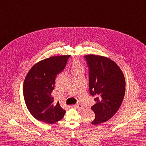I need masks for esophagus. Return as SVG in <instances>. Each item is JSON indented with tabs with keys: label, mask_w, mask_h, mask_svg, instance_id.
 Here are the masks:
<instances>
[{
	"label": "esophagus",
	"mask_w": 146,
	"mask_h": 146,
	"mask_svg": "<svg viewBox=\"0 0 146 146\" xmlns=\"http://www.w3.org/2000/svg\"><path fill=\"white\" fill-rule=\"evenodd\" d=\"M73 107H75L76 108H77V109H78V110H81V109H82V108H83L82 105L80 104H77L76 105H74Z\"/></svg>",
	"instance_id": "1"
}]
</instances>
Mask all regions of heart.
<instances>
[{
	"label": "heart",
	"mask_w": 146,
	"mask_h": 146,
	"mask_svg": "<svg viewBox=\"0 0 146 146\" xmlns=\"http://www.w3.org/2000/svg\"><path fill=\"white\" fill-rule=\"evenodd\" d=\"M71 70L72 73L73 72H78V71H85V68L83 64L78 60H74L71 65Z\"/></svg>",
	"instance_id": "obj_1"
}]
</instances>
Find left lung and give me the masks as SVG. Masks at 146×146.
<instances>
[{
  "mask_svg": "<svg viewBox=\"0 0 146 146\" xmlns=\"http://www.w3.org/2000/svg\"><path fill=\"white\" fill-rule=\"evenodd\" d=\"M85 58L89 67L90 94L96 97L91 108L95 114L92 123L98 125L109 120L120 108L125 92V77L110 58L95 54Z\"/></svg>",
  "mask_w": 146,
  "mask_h": 146,
  "instance_id": "8db88e82",
  "label": "left lung"
}]
</instances>
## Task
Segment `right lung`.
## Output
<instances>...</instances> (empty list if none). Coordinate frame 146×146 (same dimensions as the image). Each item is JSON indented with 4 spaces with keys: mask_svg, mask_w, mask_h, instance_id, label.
<instances>
[{
    "mask_svg": "<svg viewBox=\"0 0 146 146\" xmlns=\"http://www.w3.org/2000/svg\"><path fill=\"white\" fill-rule=\"evenodd\" d=\"M70 55L54 56L39 61L31 68L24 81L23 95L27 109L39 121L49 124L61 120L66 111L54 103L51 93L56 76L66 66Z\"/></svg>",
    "mask_w": 146,
    "mask_h": 146,
    "instance_id": "obj_1",
    "label": "right lung"
}]
</instances>
